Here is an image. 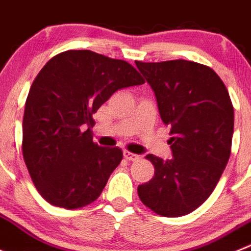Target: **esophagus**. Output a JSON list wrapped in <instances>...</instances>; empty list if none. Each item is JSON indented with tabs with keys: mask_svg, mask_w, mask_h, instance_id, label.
Masks as SVG:
<instances>
[{
	"mask_svg": "<svg viewBox=\"0 0 251 251\" xmlns=\"http://www.w3.org/2000/svg\"><path fill=\"white\" fill-rule=\"evenodd\" d=\"M124 157H125L126 160H128V161H136V160H139V155H136V153H132L130 152V151H124Z\"/></svg>",
	"mask_w": 251,
	"mask_h": 251,
	"instance_id": "esophagus-1",
	"label": "esophagus"
}]
</instances>
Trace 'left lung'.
<instances>
[{"mask_svg":"<svg viewBox=\"0 0 251 251\" xmlns=\"http://www.w3.org/2000/svg\"><path fill=\"white\" fill-rule=\"evenodd\" d=\"M170 127L173 157L152 153L153 177L139 185L142 204L166 218L193 213L211 195L231 152L234 107L213 69L186 60L135 62Z\"/></svg>","mask_w":251,"mask_h":251,"instance_id":"obj_1","label":"left lung"}]
</instances>
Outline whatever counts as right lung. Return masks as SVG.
I'll use <instances>...</instances> for the list:
<instances>
[{
    "mask_svg": "<svg viewBox=\"0 0 251 251\" xmlns=\"http://www.w3.org/2000/svg\"><path fill=\"white\" fill-rule=\"evenodd\" d=\"M142 83L128 62L90 50L58 53L38 72L25 105L22 153L47 202L78 209L101 195L123 151L92 141V115L117 90Z\"/></svg>",
    "mask_w": 251,
    "mask_h": 251,
    "instance_id": "right-lung-1",
    "label": "right lung"
}]
</instances>
